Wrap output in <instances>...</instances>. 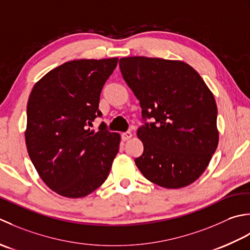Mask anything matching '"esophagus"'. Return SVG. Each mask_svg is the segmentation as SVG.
I'll use <instances>...</instances> for the list:
<instances>
[{
	"instance_id": "esophagus-1",
	"label": "esophagus",
	"mask_w": 250,
	"mask_h": 250,
	"mask_svg": "<svg viewBox=\"0 0 250 250\" xmlns=\"http://www.w3.org/2000/svg\"><path fill=\"white\" fill-rule=\"evenodd\" d=\"M131 132L130 131H126V132H123V134H122V139H123L124 141H126V140H128V139H130L131 138Z\"/></svg>"
}]
</instances>
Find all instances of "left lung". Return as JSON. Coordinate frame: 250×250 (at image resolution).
Masks as SVG:
<instances>
[{
	"label": "left lung",
	"mask_w": 250,
	"mask_h": 250,
	"mask_svg": "<svg viewBox=\"0 0 250 250\" xmlns=\"http://www.w3.org/2000/svg\"><path fill=\"white\" fill-rule=\"evenodd\" d=\"M123 79L139 100L144 153L135 159L147 180L179 189L200 177L217 149V104L201 75L183 61L120 59ZM152 118V124H146Z\"/></svg>",
	"instance_id": "8db88e82"
}]
</instances>
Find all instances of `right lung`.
Wrapping results in <instances>:
<instances>
[{
  "instance_id": "add662e5",
  "label": "right lung",
  "mask_w": 250,
  "mask_h": 250,
  "mask_svg": "<svg viewBox=\"0 0 250 250\" xmlns=\"http://www.w3.org/2000/svg\"><path fill=\"white\" fill-rule=\"evenodd\" d=\"M118 58L64 62L45 74L30 94L25 145L45 185L59 195L84 197L103 185L118 154L121 136L97 116L100 93Z\"/></svg>"
}]
</instances>
